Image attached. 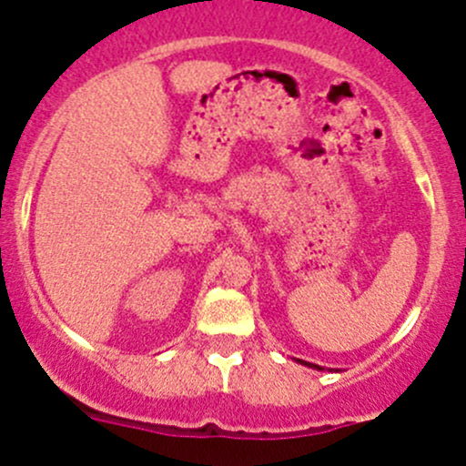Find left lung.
Segmentation results:
<instances>
[{
  "mask_svg": "<svg viewBox=\"0 0 466 466\" xmlns=\"http://www.w3.org/2000/svg\"><path fill=\"white\" fill-rule=\"evenodd\" d=\"M299 364H303V366H308V369H315V370H323L321 366H317V364H310V361H303V360H297ZM328 370H332V369H328Z\"/></svg>",
  "mask_w": 466,
  "mask_h": 466,
  "instance_id": "8db88e82",
  "label": "left lung"
}]
</instances>
